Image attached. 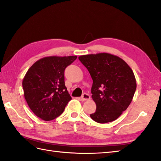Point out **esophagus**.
Listing matches in <instances>:
<instances>
[{
    "label": "esophagus",
    "instance_id": "34e87169",
    "mask_svg": "<svg viewBox=\"0 0 161 161\" xmlns=\"http://www.w3.org/2000/svg\"><path fill=\"white\" fill-rule=\"evenodd\" d=\"M90 95H88V93H84L82 95H81V100H82V101H86V100H90Z\"/></svg>",
    "mask_w": 161,
    "mask_h": 161
}]
</instances>
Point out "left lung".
<instances>
[{"instance_id":"left-lung-1","label":"left lung","mask_w":161,"mask_h":161,"mask_svg":"<svg viewBox=\"0 0 161 161\" xmlns=\"http://www.w3.org/2000/svg\"><path fill=\"white\" fill-rule=\"evenodd\" d=\"M80 60L93 80L92 98L96 111L90 115L94 121H114L128 108L136 89L133 72L125 61L109 53L81 55Z\"/></svg>"}]
</instances>
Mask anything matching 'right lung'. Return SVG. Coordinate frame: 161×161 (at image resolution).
<instances>
[{"mask_svg": "<svg viewBox=\"0 0 161 161\" xmlns=\"http://www.w3.org/2000/svg\"><path fill=\"white\" fill-rule=\"evenodd\" d=\"M77 56L46 57L34 64L23 80L24 97L37 117L49 121L59 116L71 100L64 70Z\"/></svg>", "mask_w": 161, "mask_h": 161, "instance_id": "obj_1", "label": "right lung"}]
</instances>
